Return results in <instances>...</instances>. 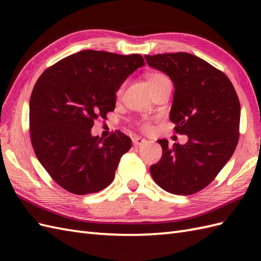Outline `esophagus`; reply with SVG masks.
Here are the masks:
<instances>
[{
	"label": "esophagus",
	"mask_w": 261,
	"mask_h": 261,
	"mask_svg": "<svg viewBox=\"0 0 261 261\" xmlns=\"http://www.w3.org/2000/svg\"><path fill=\"white\" fill-rule=\"evenodd\" d=\"M146 142H147L146 139H143V138H141V137H134V139H132V143H134V145L137 147H139Z\"/></svg>",
	"instance_id": "obj_1"
}]
</instances>
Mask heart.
<instances>
[{
  "instance_id": "obj_1",
  "label": "heart",
  "mask_w": 261,
  "mask_h": 261,
  "mask_svg": "<svg viewBox=\"0 0 261 261\" xmlns=\"http://www.w3.org/2000/svg\"><path fill=\"white\" fill-rule=\"evenodd\" d=\"M167 81H169L168 77L162 73H152L150 75H148V84H149V86H150V88H153L154 86H157L159 84H162V83L167 82ZM123 90H124V84H121L118 90H116V97H120L122 95ZM138 125H139L140 129L145 132L150 131V129H151V123L149 120H141L139 123H138Z\"/></svg>"
}]
</instances>
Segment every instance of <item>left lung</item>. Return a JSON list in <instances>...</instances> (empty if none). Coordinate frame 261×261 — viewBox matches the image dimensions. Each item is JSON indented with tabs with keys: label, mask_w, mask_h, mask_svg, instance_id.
Wrapping results in <instances>:
<instances>
[{
	"label": "left lung",
	"mask_w": 261,
	"mask_h": 261,
	"mask_svg": "<svg viewBox=\"0 0 261 261\" xmlns=\"http://www.w3.org/2000/svg\"><path fill=\"white\" fill-rule=\"evenodd\" d=\"M152 68L164 71L174 83L169 119L185 145L163 148L159 163L150 166L156 184L176 195H192L213 181L233 154L239 140L240 102L223 71L187 53L146 55Z\"/></svg>",
	"instance_id": "left-lung-1"
}]
</instances>
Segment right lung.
Returning <instances> with one entry per match:
<instances>
[{"label":"right lung","mask_w":261,"mask_h":261,"mask_svg":"<svg viewBox=\"0 0 261 261\" xmlns=\"http://www.w3.org/2000/svg\"><path fill=\"white\" fill-rule=\"evenodd\" d=\"M145 65L141 55L83 50L48 67L30 97V138L42 167L64 190L97 193L114 179L131 139L116 130L102 140L91 129L115 109L116 90Z\"/></svg>","instance_id":"1"}]
</instances>
